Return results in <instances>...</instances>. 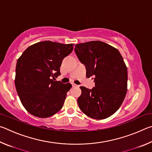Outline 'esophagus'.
I'll use <instances>...</instances> for the list:
<instances>
[{"label": "esophagus", "instance_id": "34e87169", "mask_svg": "<svg viewBox=\"0 0 152 152\" xmlns=\"http://www.w3.org/2000/svg\"><path fill=\"white\" fill-rule=\"evenodd\" d=\"M72 85L73 87H76V86H78V85H77V84H74V83H72Z\"/></svg>", "mask_w": 152, "mask_h": 152}]
</instances>
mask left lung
<instances>
[{
    "label": "left lung",
    "instance_id": "1",
    "mask_svg": "<svg viewBox=\"0 0 152 152\" xmlns=\"http://www.w3.org/2000/svg\"><path fill=\"white\" fill-rule=\"evenodd\" d=\"M74 51L86 67V77L95 87L81 86L78 99L80 109L95 119L109 117L119 109L127 91V68L116 48L101 41L79 43Z\"/></svg>",
    "mask_w": 152,
    "mask_h": 152
}]
</instances>
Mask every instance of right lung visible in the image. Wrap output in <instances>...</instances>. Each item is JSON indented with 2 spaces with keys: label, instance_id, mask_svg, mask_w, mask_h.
I'll return each instance as SVG.
<instances>
[{
  "label": "right lung",
  "instance_id": "right-lung-1",
  "mask_svg": "<svg viewBox=\"0 0 152 152\" xmlns=\"http://www.w3.org/2000/svg\"><path fill=\"white\" fill-rule=\"evenodd\" d=\"M74 45L45 41L29 46L18 59L15 87L22 104L31 115L46 118L62 108L72 84L54 79L61 74L63 59L72 51Z\"/></svg>",
  "mask_w": 152,
  "mask_h": 152
}]
</instances>
